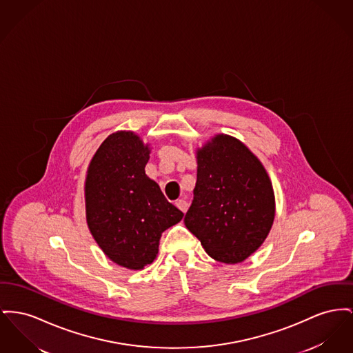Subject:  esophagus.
<instances>
[{"instance_id":"1","label":"esophagus","mask_w":353,"mask_h":353,"mask_svg":"<svg viewBox=\"0 0 353 353\" xmlns=\"http://www.w3.org/2000/svg\"><path fill=\"white\" fill-rule=\"evenodd\" d=\"M176 207L179 208L181 212H184V213H185L188 209V203L185 200L180 199V200H177V201H176Z\"/></svg>"}]
</instances>
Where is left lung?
Returning a JSON list of instances; mask_svg holds the SVG:
<instances>
[{"label":"left lung","mask_w":353,"mask_h":353,"mask_svg":"<svg viewBox=\"0 0 353 353\" xmlns=\"http://www.w3.org/2000/svg\"><path fill=\"white\" fill-rule=\"evenodd\" d=\"M197 165L185 227L216 261L241 263L264 243L274 219L268 173L247 146L227 134L197 152Z\"/></svg>","instance_id":"1"}]
</instances>
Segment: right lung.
<instances>
[{"label":"right lung","instance_id":"obj_1","mask_svg":"<svg viewBox=\"0 0 353 353\" xmlns=\"http://www.w3.org/2000/svg\"><path fill=\"white\" fill-rule=\"evenodd\" d=\"M149 148L132 132L110 134L88 169L86 221L105 254L129 270L153 263L161 233L184 213L145 174Z\"/></svg>","mask_w":353,"mask_h":353}]
</instances>
